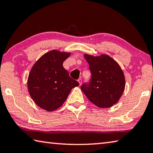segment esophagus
I'll list each match as a JSON object with an SVG mask.
<instances>
[{
    "label": "esophagus",
    "mask_w": 153,
    "mask_h": 153,
    "mask_svg": "<svg viewBox=\"0 0 153 153\" xmlns=\"http://www.w3.org/2000/svg\"><path fill=\"white\" fill-rule=\"evenodd\" d=\"M77 81H78V82H79V85H81V84H82V79L81 78H79V79H78V80H77Z\"/></svg>",
    "instance_id": "1"
}]
</instances>
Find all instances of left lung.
<instances>
[{"mask_svg": "<svg viewBox=\"0 0 153 153\" xmlns=\"http://www.w3.org/2000/svg\"><path fill=\"white\" fill-rule=\"evenodd\" d=\"M91 78L81 89L90 102L100 108H108L118 102L125 89V77L120 66L107 55H84Z\"/></svg>", "mask_w": 153, "mask_h": 153, "instance_id": "8db88e82", "label": "left lung"}]
</instances>
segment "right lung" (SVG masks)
<instances>
[{
    "instance_id": "1",
    "label": "right lung",
    "mask_w": 153,
    "mask_h": 153,
    "mask_svg": "<svg viewBox=\"0 0 153 153\" xmlns=\"http://www.w3.org/2000/svg\"><path fill=\"white\" fill-rule=\"evenodd\" d=\"M70 55L53 50L48 52L33 65L27 79L31 97L38 107L52 111L61 107L71 90L79 83L69 76L63 63Z\"/></svg>"
}]
</instances>
